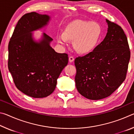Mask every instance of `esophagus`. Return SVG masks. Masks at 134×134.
<instances>
[{
	"label": "esophagus",
	"instance_id": "34e87169",
	"mask_svg": "<svg viewBox=\"0 0 134 134\" xmlns=\"http://www.w3.org/2000/svg\"><path fill=\"white\" fill-rule=\"evenodd\" d=\"M74 59L73 57H70L69 58V61L70 63H72L74 62Z\"/></svg>",
	"mask_w": 134,
	"mask_h": 134
}]
</instances>
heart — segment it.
<instances>
[{
    "mask_svg": "<svg viewBox=\"0 0 134 134\" xmlns=\"http://www.w3.org/2000/svg\"><path fill=\"white\" fill-rule=\"evenodd\" d=\"M102 35L100 25L94 22L76 20L65 27L64 33L57 36L59 44L67 45L72 41L74 50L80 54H87L94 50Z\"/></svg>",
    "mask_w": 134,
    "mask_h": 134,
    "instance_id": "b5f03b06",
    "label": "heart"
}]
</instances>
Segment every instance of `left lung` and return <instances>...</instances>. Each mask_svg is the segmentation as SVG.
I'll use <instances>...</instances> for the list:
<instances>
[{
    "mask_svg": "<svg viewBox=\"0 0 134 134\" xmlns=\"http://www.w3.org/2000/svg\"><path fill=\"white\" fill-rule=\"evenodd\" d=\"M108 32L92 53L74 61L75 82L79 93L90 100L109 96L126 77L130 50L121 26L106 19Z\"/></svg>",
    "mask_w": 134,
    "mask_h": 134,
    "instance_id": "1",
    "label": "left lung"
}]
</instances>
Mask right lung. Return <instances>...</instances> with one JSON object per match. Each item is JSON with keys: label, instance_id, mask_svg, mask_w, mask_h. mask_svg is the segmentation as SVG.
Segmentation results:
<instances>
[{"label": "right lung", "instance_id": "obj_1", "mask_svg": "<svg viewBox=\"0 0 134 134\" xmlns=\"http://www.w3.org/2000/svg\"><path fill=\"white\" fill-rule=\"evenodd\" d=\"M51 16L31 12L18 22L8 45V69L20 91L42 98L55 90L57 80L68 64V55L52 48L53 39L42 33L37 40L33 32L49 24Z\"/></svg>", "mask_w": 134, "mask_h": 134}]
</instances>
